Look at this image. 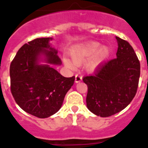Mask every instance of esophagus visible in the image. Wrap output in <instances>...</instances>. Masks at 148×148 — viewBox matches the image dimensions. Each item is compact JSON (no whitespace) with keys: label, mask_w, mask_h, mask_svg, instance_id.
Segmentation results:
<instances>
[{"label":"esophagus","mask_w":148,"mask_h":148,"mask_svg":"<svg viewBox=\"0 0 148 148\" xmlns=\"http://www.w3.org/2000/svg\"><path fill=\"white\" fill-rule=\"evenodd\" d=\"M82 80V76L79 74H76L75 75V82L76 83H78V82H80Z\"/></svg>","instance_id":"esophagus-1"}]
</instances>
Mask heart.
Segmentation results:
<instances>
[{"mask_svg":"<svg viewBox=\"0 0 148 148\" xmlns=\"http://www.w3.org/2000/svg\"><path fill=\"white\" fill-rule=\"evenodd\" d=\"M110 50L108 47H101L97 42H92L81 46L73 51L71 54L73 62L64 59L66 66L74 70L76 66L87 63V69L89 71H94L108 59Z\"/></svg>","mask_w":148,"mask_h":148,"instance_id":"1","label":"heart"}]
</instances>
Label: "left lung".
<instances>
[{
    "mask_svg": "<svg viewBox=\"0 0 148 148\" xmlns=\"http://www.w3.org/2000/svg\"><path fill=\"white\" fill-rule=\"evenodd\" d=\"M117 58L107 61L93 75L83 78L87 85L86 102L92 113L108 117L125 109L137 92L140 62L129 43L116 37Z\"/></svg>",
    "mask_w": 148,
    "mask_h": 148,
    "instance_id": "1",
    "label": "left lung"
}]
</instances>
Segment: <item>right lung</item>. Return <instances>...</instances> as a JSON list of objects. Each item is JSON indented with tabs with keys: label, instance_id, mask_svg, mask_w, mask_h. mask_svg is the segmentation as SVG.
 <instances>
[{
	"label": "right lung",
	"instance_id": "1",
	"mask_svg": "<svg viewBox=\"0 0 148 148\" xmlns=\"http://www.w3.org/2000/svg\"><path fill=\"white\" fill-rule=\"evenodd\" d=\"M49 40L36 38L22 46L10 69V90L15 101L23 110L40 119L59 110L75 81V76L66 78L48 64H38L40 55L46 56L49 64H61Z\"/></svg>",
	"mask_w": 148,
	"mask_h": 148
}]
</instances>
